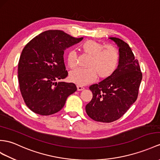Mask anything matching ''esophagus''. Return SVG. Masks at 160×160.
<instances>
[{
    "label": "esophagus",
    "mask_w": 160,
    "mask_h": 160,
    "mask_svg": "<svg viewBox=\"0 0 160 160\" xmlns=\"http://www.w3.org/2000/svg\"><path fill=\"white\" fill-rule=\"evenodd\" d=\"M77 90H78V91L83 90V89H85L83 86H81V85H77Z\"/></svg>",
    "instance_id": "esophagus-1"
}]
</instances>
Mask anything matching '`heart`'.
<instances>
[{"label": "heart", "mask_w": 160, "mask_h": 160, "mask_svg": "<svg viewBox=\"0 0 160 160\" xmlns=\"http://www.w3.org/2000/svg\"><path fill=\"white\" fill-rule=\"evenodd\" d=\"M83 52L90 56L86 68H77L69 74L73 83L85 85L94 81L97 76L104 79L111 76L117 69L119 61V53L115 47L105 46L94 41H87L81 45ZM69 68H74L77 64V55L75 50H70L67 56Z\"/></svg>", "instance_id": "1"}]
</instances>
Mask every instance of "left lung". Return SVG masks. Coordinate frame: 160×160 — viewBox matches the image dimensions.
Segmentation results:
<instances>
[{
	"label": "left lung",
	"mask_w": 160,
	"mask_h": 160,
	"mask_svg": "<svg viewBox=\"0 0 160 160\" xmlns=\"http://www.w3.org/2000/svg\"><path fill=\"white\" fill-rule=\"evenodd\" d=\"M119 48L118 67L111 76L89 87L93 97L85 106L88 115L96 122L110 123L119 119L137 99L142 72L126 42L108 38Z\"/></svg>",
	"instance_id": "obj_1"
}]
</instances>
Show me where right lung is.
Here are the masks:
<instances>
[{
    "instance_id": "obj_1",
    "label": "right lung",
    "mask_w": 160,
    "mask_h": 160,
    "mask_svg": "<svg viewBox=\"0 0 160 160\" xmlns=\"http://www.w3.org/2000/svg\"><path fill=\"white\" fill-rule=\"evenodd\" d=\"M62 30H47L24 47L18 63L19 89L26 104L35 113L49 115L60 111L75 84L62 81L68 75L65 49L83 40Z\"/></svg>"
}]
</instances>
